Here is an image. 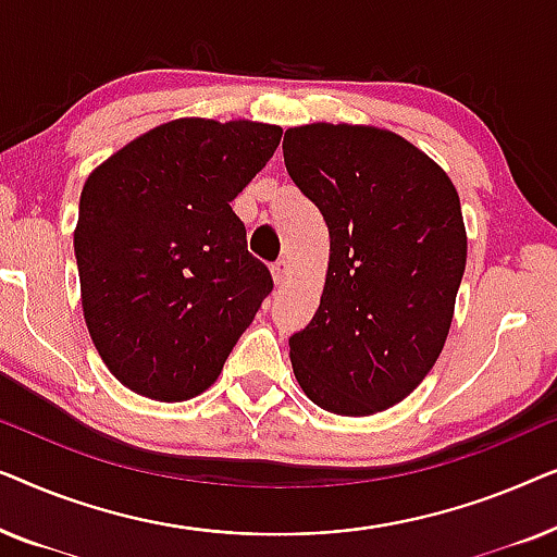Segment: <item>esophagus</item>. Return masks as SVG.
<instances>
[{
  "label": "esophagus",
  "mask_w": 557,
  "mask_h": 557,
  "mask_svg": "<svg viewBox=\"0 0 557 557\" xmlns=\"http://www.w3.org/2000/svg\"><path fill=\"white\" fill-rule=\"evenodd\" d=\"M271 276H273V281H276V284L281 286L286 281V276H288V263L286 261H276L271 265Z\"/></svg>",
  "instance_id": "1"
}]
</instances>
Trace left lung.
Returning a JSON list of instances; mask_svg holds the SVG:
<instances>
[{"label":"left lung","mask_w":557,"mask_h":557,"mask_svg":"<svg viewBox=\"0 0 557 557\" xmlns=\"http://www.w3.org/2000/svg\"><path fill=\"white\" fill-rule=\"evenodd\" d=\"M284 162L330 227L322 301L288 337L294 375L330 413H380L444 349L467 269L459 195L421 149L375 126L288 128Z\"/></svg>","instance_id":"1"}]
</instances>
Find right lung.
I'll return each instance as SVG.
<instances>
[{
    "label": "right lung",
    "instance_id": "add662e5",
    "mask_svg": "<svg viewBox=\"0 0 557 557\" xmlns=\"http://www.w3.org/2000/svg\"><path fill=\"white\" fill-rule=\"evenodd\" d=\"M278 141V126L177 119L86 180L73 238L83 314L128 391L164 403L208 391L273 292L231 202Z\"/></svg>",
    "mask_w": 557,
    "mask_h": 557
}]
</instances>
